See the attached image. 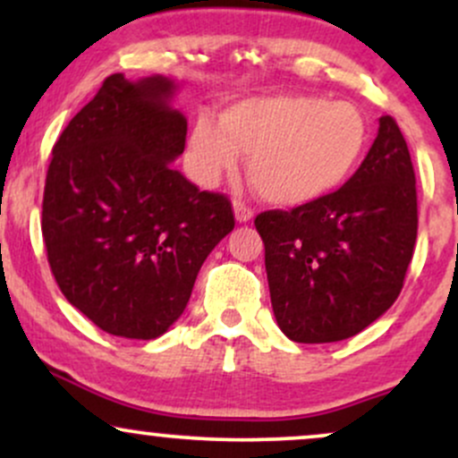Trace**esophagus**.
<instances>
[{
  "instance_id": "obj_1",
  "label": "esophagus",
  "mask_w": 458,
  "mask_h": 458,
  "mask_svg": "<svg viewBox=\"0 0 458 458\" xmlns=\"http://www.w3.org/2000/svg\"><path fill=\"white\" fill-rule=\"evenodd\" d=\"M234 217H236V222L239 224H245V222H250L251 217H254V211H251L250 207H247L245 202H241V199H234Z\"/></svg>"
}]
</instances>
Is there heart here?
<instances>
[{
	"instance_id": "b5f03b06",
	"label": "heart",
	"mask_w": 458,
	"mask_h": 458,
	"mask_svg": "<svg viewBox=\"0 0 458 458\" xmlns=\"http://www.w3.org/2000/svg\"><path fill=\"white\" fill-rule=\"evenodd\" d=\"M366 146V118L353 103L271 94L228 105L219 120L199 114L187 161L199 185L213 187L250 155L256 191L277 207H301L343 185Z\"/></svg>"
}]
</instances>
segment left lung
Returning a JSON list of instances; mask_svg holds the SVG:
<instances>
[{"mask_svg": "<svg viewBox=\"0 0 458 458\" xmlns=\"http://www.w3.org/2000/svg\"><path fill=\"white\" fill-rule=\"evenodd\" d=\"M277 325L295 343H338L375 323L401 295L418 236L407 141L392 115L338 191L254 219Z\"/></svg>", "mask_w": 458, "mask_h": 458, "instance_id": "1", "label": "left lung"}]
</instances>
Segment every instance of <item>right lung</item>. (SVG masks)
I'll return each instance as SVG.
<instances>
[{
    "instance_id": "right-lung-1",
    "label": "right lung",
    "mask_w": 458,
    "mask_h": 458,
    "mask_svg": "<svg viewBox=\"0 0 458 458\" xmlns=\"http://www.w3.org/2000/svg\"><path fill=\"white\" fill-rule=\"evenodd\" d=\"M174 90L161 75H109L62 131L47 170L40 225L51 273L71 306L123 338L165 334L234 228L230 199L172 165L187 138V118L170 107Z\"/></svg>"
}]
</instances>
